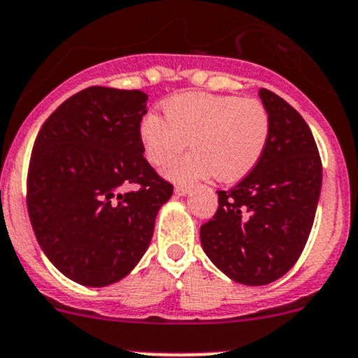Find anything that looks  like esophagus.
<instances>
[{"mask_svg":"<svg viewBox=\"0 0 358 358\" xmlns=\"http://www.w3.org/2000/svg\"><path fill=\"white\" fill-rule=\"evenodd\" d=\"M176 194H178V196H186V194H189V187H187V186H176Z\"/></svg>","mask_w":358,"mask_h":358,"instance_id":"34e87169","label":"esophagus"}]
</instances>
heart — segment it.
I'll use <instances>...</instances> for the list:
<instances>
[{"mask_svg":"<svg viewBox=\"0 0 358 358\" xmlns=\"http://www.w3.org/2000/svg\"><path fill=\"white\" fill-rule=\"evenodd\" d=\"M164 116L148 113L139 139L148 162L167 164L189 141L193 151L178 158L165 174L193 182L214 174L221 182L245 178L263 158L271 132L270 113L257 99L184 92L164 102Z\"/></svg>","mask_w":358,"mask_h":358,"instance_id":"b5f03b06","label":"heart"}]
</instances>
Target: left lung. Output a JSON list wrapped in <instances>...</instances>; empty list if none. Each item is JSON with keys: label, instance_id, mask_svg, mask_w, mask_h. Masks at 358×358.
<instances>
[{"label": "left lung", "instance_id": "1", "mask_svg": "<svg viewBox=\"0 0 358 358\" xmlns=\"http://www.w3.org/2000/svg\"><path fill=\"white\" fill-rule=\"evenodd\" d=\"M271 132L259 164L217 191L214 217L200 228L208 259L231 280L266 285L299 259L322 189V162L310 127L291 104L261 88Z\"/></svg>", "mask_w": 358, "mask_h": 358}]
</instances>
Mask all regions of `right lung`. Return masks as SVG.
<instances>
[{"mask_svg": "<svg viewBox=\"0 0 358 358\" xmlns=\"http://www.w3.org/2000/svg\"><path fill=\"white\" fill-rule=\"evenodd\" d=\"M146 113L144 92L90 87L64 101L38 134L27 176L31 224L45 256L76 284L125 278L171 200L172 184L143 157ZM130 183L138 189L123 194Z\"/></svg>", "mask_w": 358, "mask_h": 358, "instance_id": "1", "label": "right lung"}]
</instances>
